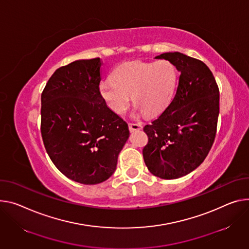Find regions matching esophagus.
Here are the masks:
<instances>
[{
    "instance_id": "34e87169",
    "label": "esophagus",
    "mask_w": 249,
    "mask_h": 249,
    "mask_svg": "<svg viewBox=\"0 0 249 249\" xmlns=\"http://www.w3.org/2000/svg\"><path fill=\"white\" fill-rule=\"evenodd\" d=\"M128 126H129V130L131 132L142 129V123H129Z\"/></svg>"
}]
</instances>
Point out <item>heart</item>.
<instances>
[{"mask_svg":"<svg viewBox=\"0 0 249 249\" xmlns=\"http://www.w3.org/2000/svg\"><path fill=\"white\" fill-rule=\"evenodd\" d=\"M111 78L102 81L99 90L112 111L124 114L132 94V100L136 103L135 109L154 116L170 103L177 86L178 72L175 64L167 59L156 62L134 60L117 65Z\"/></svg>","mask_w":249,"mask_h":249,"instance_id":"1","label":"heart"}]
</instances>
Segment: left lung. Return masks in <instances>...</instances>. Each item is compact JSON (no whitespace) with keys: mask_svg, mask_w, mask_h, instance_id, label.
<instances>
[{"mask_svg":"<svg viewBox=\"0 0 249 249\" xmlns=\"http://www.w3.org/2000/svg\"><path fill=\"white\" fill-rule=\"evenodd\" d=\"M164 58L180 72L175 95L166 109L143 130L148 143L143 157L148 170L161 178L188 175L206 159L216 135L219 89L208 65L180 53Z\"/></svg>","mask_w":249,"mask_h":249,"instance_id":"8db88e82","label":"left lung"}]
</instances>
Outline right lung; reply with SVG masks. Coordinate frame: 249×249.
Segmentation results:
<instances>
[{"instance_id":"right-lung-1","label":"right lung","mask_w":249,"mask_h":249,"mask_svg":"<svg viewBox=\"0 0 249 249\" xmlns=\"http://www.w3.org/2000/svg\"><path fill=\"white\" fill-rule=\"evenodd\" d=\"M102 60L81 59L57 69L41 93L44 148L65 177L84 185L106 180L129 137L127 123L99 90Z\"/></svg>"}]
</instances>
